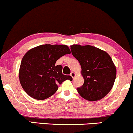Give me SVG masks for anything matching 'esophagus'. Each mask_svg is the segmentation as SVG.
I'll return each mask as SVG.
<instances>
[{"label":"esophagus","instance_id":"34e87169","mask_svg":"<svg viewBox=\"0 0 133 133\" xmlns=\"http://www.w3.org/2000/svg\"><path fill=\"white\" fill-rule=\"evenodd\" d=\"M70 75H71V77L73 78V79H74L75 78V77L76 76V74L75 72H71L70 74Z\"/></svg>","mask_w":133,"mask_h":133}]
</instances>
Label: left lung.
Segmentation results:
<instances>
[{
  "label": "left lung",
  "mask_w": 133,
  "mask_h": 133,
  "mask_svg": "<svg viewBox=\"0 0 133 133\" xmlns=\"http://www.w3.org/2000/svg\"><path fill=\"white\" fill-rule=\"evenodd\" d=\"M73 56L81 66L84 83L77 89L78 94L89 101L102 99L111 91L116 77V67L109 55L90 45L70 46Z\"/></svg>",
  "instance_id": "obj_1"
}]
</instances>
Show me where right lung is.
<instances>
[{
  "instance_id": "1",
  "label": "right lung",
  "mask_w": 133,
  "mask_h": 133,
  "mask_svg": "<svg viewBox=\"0 0 133 133\" xmlns=\"http://www.w3.org/2000/svg\"><path fill=\"white\" fill-rule=\"evenodd\" d=\"M71 53L64 44H43L31 49L21 63L19 78L22 89L29 96L37 100L50 97L65 80L72 77L62 74V65L56 62L65 55Z\"/></svg>"
}]
</instances>
